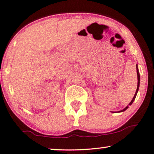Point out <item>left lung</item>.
<instances>
[{"label": "left lung", "instance_id": "left-lung-1", "mask_svg": "<svg viewBox=\"0 0 154 154\" xmlns=\"http://www.w3.org/2000/svg\"><path fill=\"white\" fill-rule=\"evenodd\" d=\"M136 71H137V77H138V86H137V89H136V94H135V95H134V98H133L132 100H131V103H130L129 104H128V105H131V104L133 103V102H134V100H135L136 96V94H137L138 91V88H139V83H140V74H139V71H138V66H137V65H136ZM128 106H126V107L124 109L121 110V111L120 112H123V111H126V110L127 109H128Z\"/></svg>", "mask_w": 154, "mask_h": 154}]
</instances>
